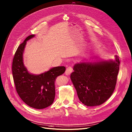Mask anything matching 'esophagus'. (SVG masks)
I'll list each match as a JSON object with an SVG mask.
<instances>
[{"instance_id":"obj_1","label":"esophagus","mask_w":132,"mask_h":132,"mask_svg":"<svg viewBox=\"0 0 132 132\" xmlns=\"http://www.w3.org/2000/svg\"><path fill=\"white\" fill-rule=\"evenodd\" d=\"M72 71H73V68H72V67H67V69H66V71H65V74L66 75H69L70 74H71V73L72 72Z\"/></svg>"}]
</instances>
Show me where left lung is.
I'll use <instances>...</instances> for the list:
<instances>
[{
    "label": "left lung",
    "instance_id": "1",
    "mask_svg": "<svg viewBox=\"0 0 132 132\" xmlns=\"http://www.w3.org/2000/svg\"><path fill=\"white\" fill-rule=\"evenodd\" d=\"M119 65L117 56L114 60L101 59L74 65L71 79L84 105L99 106L110 97L115 89Z\"/></svg>",
    "mask_w": 132,
    "mask_h": 132
}]
</instances>
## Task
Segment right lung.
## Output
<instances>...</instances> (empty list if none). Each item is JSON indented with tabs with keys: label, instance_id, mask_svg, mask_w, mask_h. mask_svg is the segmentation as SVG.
<instances>
[{
	"label": "right lung",
	"instance_id": "1",
	"mask_svg": "<svg viewBox=\"0 0 132 132\" xmlns=\"http://www.w3.org/2000/svg\"><path fill=\"white\" fill-rule=\"evenodd\" d=\"M34 37V34L28 37L17 48L13 58L12 73L16 90L21 99L29 106L41 109L53 103L56 78L65 72L66 68L53 67L39 75L30 73L23 63V54L26 41Z\"/></svg>",
	"mask_w": 132,
	"mask_h": 132
}]
</instances>
